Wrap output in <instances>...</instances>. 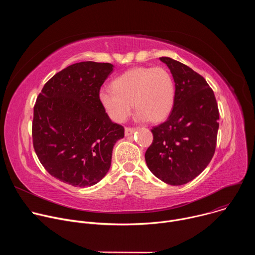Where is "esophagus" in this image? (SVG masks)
<instances>
[{"mask_svg": "<svg viewBox=\"0 0 255 255\" xmlns=\"http://www.w3.org/2000/svg\"><path fill=\"white\" fill-rule=\"evenodd\" d=\"M135 128H130V127H126L125 128V136H130L135 132Z\"/></svg>", "mask_w": 255, "mask_h": 255, "instance_id": "esophagus-1", "label": "esophagus"}]
</instances>
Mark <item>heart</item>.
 <instances>
[{"label": "heart", "instance_id": "b5f03b06", "mask_svg": "<svg viewBox=\"0 0 255 255\" xmlns=\"http://www.w3.org/2000/svg\"><path fill=\"white\" fill-rule=\"evenodd\" d=\"M175 88L170 72L162 66L132 67L112 82V90H102L100 100L115 122H124L132 112L137 119L158 123L169 115Z\"/></svg>", "mask_w": 255, "mask_h": 255}]
</instances>
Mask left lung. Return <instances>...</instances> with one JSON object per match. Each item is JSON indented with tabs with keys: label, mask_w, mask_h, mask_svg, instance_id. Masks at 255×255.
I'll return each instance as SVG.
<instances>
[{
	"label": "left lung",
	"mask_w": 255,
	"mask_h": 255,
	"mask_svg": "<svg viewBox=\"0 0 255 255\" xmlns=\"http://www.w3.org/2000/svg\"><path fill=\"white\" fill-rule=\"evenodd\" d=\"M172 75L175 95L167 120L151 129L145 152L150 171L171 186L185 185L210 163L216 149L219 110L206 80L188 65L160 57Z\"/></svg>",
	"instance_id": "8db88e82"
}]
</instances>
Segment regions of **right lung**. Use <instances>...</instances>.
<instances>
[{"label": "right lung", "mask_w": 255, "mask_h": 255, "mask_svg": "<svg viewBox=\"0 0 255 255\" xmlns=\"http://www.w3.org/2000/svg\"><path fill=\"white\" fill-rule=\"evenodd\" d=\"M113 64L83 61L54 75L36 100L34 150L49 174L74 187H91L111 166L124 127L109 118L100 89Z\"/></svg>", "instance_id": "add662e5"}]
</instances>
